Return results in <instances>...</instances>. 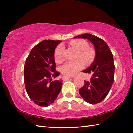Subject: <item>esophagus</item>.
<instances>
[{
  "label": "esophagus",
  "instance_id": "esophagus-1",
  "mask_svg": "<svg viewBox=\"0 0 133 133\" xmlns=\"http://www.w3.org/2000/svg\"><path fill=\"white\" fill-rule=\"evenodd\" d=\"M70 78H72V77H70V76H64L63 77V80L66 81V80L70 79Z\"/></svg>",
  "mask_w": 133,
  "mask_h": 133
}]
</instances>
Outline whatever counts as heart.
Segmentation results:
<instances>
[{
  "mask_svg": "<svg viewBox=\"0 0 133 133\" xmlns=\"http://www.w3.org/2000/svg\"><path fill=\"white\" fill-rule=\"evenodd\" d=\"M70 46L77 50L76 58L74 61H69L63 65L60 68L62 73L64 75L73 76L80 70L84 68L85 62L90 64L93 62L95 57V52L90 47L87 46V42L83 39H74L69 43ZM64 48L63 44H59L56 48L54 53L55 61L60 63L64 60Z\"/></svg>",
  "mask_w": 133,
  "mask_h": 133,
  "instance_id": "b5f03b06",
  "label": "heart"
}]
</instances>
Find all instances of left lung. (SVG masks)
<instances>
[{"instance_id":"left-lung-1","label":"left lung","mask_w":133,"mask_h":133,"mask_svg":"<svg viewBox=\"0 0 133 133\" xmlns=\"http://www.w3.org/2000/svg\"><path fill=\"white\" fill-rule=\"evenodd\" d=\"M75 38L89 40L94 46L96 57L90 66L83 73H91L90 80L85 81L79 89V93L85 102L96 104L104 100L109 93L114 80L113 55L103 39L90 33L80 35Z\"/></svg>"}]
</instances>
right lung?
<instances>
[{
	"mask_svg": "<svg viewBox=\"0 0 133 133\" xmlns=\"http://www.w3.org/2000/svg\"><path fill=\"white\" fill-rule=\"evenodd\" d=\"M61 40H44L33 48L26 58L24 79L28 96L40 106L55 102L61 91L63 81L52 80L60 75L56 70L55 50Z\"/></svg>",
	"mask_w": 133,
	"mask_h": 133,
	"instance_id": "obj_1",
	"label": "right lung"
}]
</instances>
